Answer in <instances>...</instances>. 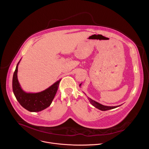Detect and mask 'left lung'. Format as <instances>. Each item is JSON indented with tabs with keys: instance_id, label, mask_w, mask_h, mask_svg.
Masks as SVG:
<instances>
[{
	"instance_id": "left-lung-1",
	"label": "left lung",
	"mask_w": 149,
	"mask_h": 149,
	"mask_svg": "<svg viewBox=\"0 0 149 149\" xmlns=\"http://www.w3.org/2000/svg\"><path fill=\"white\" fill-rule=\"evenodd\" d=\"M81 86V84H79V87ZM85 94V93H84ZM89 101L90 102V103L94 106V107H95V108L98 109V110H101V111H107V110H111V109H115V108H117L118 107H119L120 105H118V106H107V105H104L102 104H101L100 103H98V102H96L95 101L92 100L91 98H90V97H87Z\"/></svg>"
}]
</instances>
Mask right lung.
Here are the masks:
<instances>
[{
	"mask_svg": "<svg viewBox=\"0 0 149 149\" xmlns=\"http://www.w3.org/2000/svg\"><path fill=\"white\" fill-rule=\"evenodd\" d=\"M20 61L17 63L13 76L12 88L14 95L19 104L29 111L39 112L44 110L51 104L61 79L42 91L36 93H26L21 88L17 79V68Z\"/></svg>",
	"mask_w": 149,
	"mask_h": 149,
	"instance_id": "obj_1",
	"label": "right lung"
}]
</instances>
